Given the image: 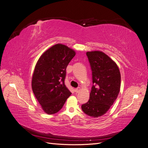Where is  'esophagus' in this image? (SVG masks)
I'll use <instances>...</instances> for the list:
<instances>
[{"label":"esophagus","mask_w":148,"mask_h":148,"mask_svg":"<svg viewBox=\"0 0 148 148\" xmlns=\"http://www.w3.org/2000/svg\"><path fill=\"white\" fill-rule=\"evenodd\" d=\"M75 91L76 92H79V91H80V88H79V87H78L77 88H76V89H75Z\"/></svg>","instance_id":"1"}]
</instances>
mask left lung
Listing matches in <instances>:
<instances>
[{"label":"left lung","mask_w":148,"mask_h":148,"mask_svg":"<svg viewBox=\"0 0 148 148\" xmlns=\"http://www.w3.org/2000/svg\"><path fill=\"white\" fill-rule=\"evenodd\" d=\"M92 71V86L88 101L82 110L95 118L104 115L112 106L120 92L121 77L119 67L101 51L86 52Z\"/></svg>","instance_id":"8db88e82"}]
</instances>
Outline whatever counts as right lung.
<instances>
[{
  "mask_svg": "<svg viewBox=\"0 0 148 148\" xmlns=\"http://www.w3.org/2000/svg\"><path fill=\"white\" fill-rule=\"evenodd\" d=\"M75 52L63 44L49 48L40 57L32 78L35 97L47 114L58 112L71 92L65 84L66 69Z\"/></svg>",
  "mask_w": 148,
  "mask_h": 148,
  "instance_id": "add662e5",
  "label": "right lung"
}]
</instances>
